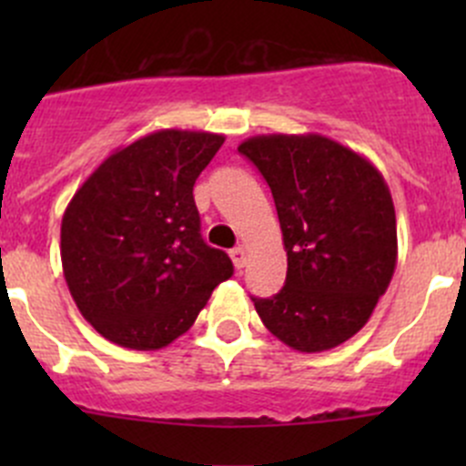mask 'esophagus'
<instances>
[{"label": "esophagus", "instance_id": "1", "mask_svg": "<svg viewBox=\"0 0 466 466\" xmlns=\"http://www.w3.org/2000/svg\"><path fill=\"white\" fill-rule=\"evenodd\" d=\"M229 257H232V263H234V268H237V270L246 268L248 255H246V250H243V248H234V250L229 252Z\"/></svg>", "mask_w": 466, "mask_h": 466}]
</instances>
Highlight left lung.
I'll return each instance as SVG.
<instances>
[{"label": "left lung", "instance_id": "obj_1", "mask_svg": "<svg viewBox=\"0 0 466 466\" xmlns=\"http://www.w3.org/2000/svg\"><path fill=\"white\" fill-rule=\"evenodd\" d=\"M279 216L286 284L252 298L272 336L316 354L365 327L397 266V216L368 157L322 135H257L238 146Z\"/></svg>", "mask_w": 466, "mask_h": 466}]
</instances>
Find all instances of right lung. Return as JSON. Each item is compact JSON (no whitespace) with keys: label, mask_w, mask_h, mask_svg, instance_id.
I'll list each match as a JSON object with an SVG mask.
<instances>
[{"label":"right lung","mask_w":466,"mask_h":466,"mask_svg":"<svg viewBox=\"0 0 466 466\" xmlns=\"http://www.w3.org/2000/svg\"><path fill=\"white\" fill-rule=\"evenodd\" d=\"M223 135L167 128L115 150L78 187L60 225L65 281L110 342L150 351L189 331L234 272L200 237L194 185Z\"/></svg>","instance_id":"obj_1"}]
</instances>
